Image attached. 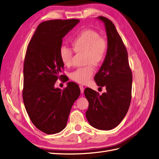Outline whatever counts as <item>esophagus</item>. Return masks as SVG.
Wrapping results in <instances>:
<instances>
[{
    "label": "esophagus",
    "instance_id": "esophagus-1",
    "mask_svg": "<svg viewBox=\"0 0 159 159\" xmlns=\"http://www.w3.org/2000/svg\"><path fill=\"white\" fill-rule=\"evenodd\" d=\"M80 91H81V93H84V86L80 85Z\"/></svg>",
    "mask_w": 159,
    "mask_h": 159
}]
</instances>
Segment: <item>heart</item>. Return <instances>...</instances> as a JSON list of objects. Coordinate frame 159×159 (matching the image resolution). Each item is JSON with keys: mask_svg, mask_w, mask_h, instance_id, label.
<instances>
[{"mask_svg": "<svg viewBox=\"0 0 159 159\" xmlns=\"http://www.w3.org/2000/svg\"><path fill=\"white\" fill-rule=\"evenodd\" d=\"M75 52L85 53V67L76 69L70 74L71 80L78 84H85L93 74L94 69L91 64L98 66L102 64L107 51V43L94 30L82 31L71 42ZM59 56L65 66L69 67L72 64L73 52L70 48L62 47L60 48Z\"/></svg>", "mask_w": 159, "mask_h": 159, "instance_id": "obj_1", "label": "heart"}]
</instances>
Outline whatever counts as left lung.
<instances>
[{
    "label": "left lung",
    "mask_w": 159,
    "mask_h": 159,
    "mask_svg": "<svg viewBox=\"0 0 159 159\" xmlns=\"http://www.w3.org/2000/svg\"><path fill=\"white\" fill-rule=\"evenodd\" d=\"M107 36V51L94 80L98 86L106 87L105 93L86 88L84 94L89 102L86 118L93 128L111 130L122 122L127 114L132 98V74L126 48L112 21L99 16Z\"/></svg>",
    "instance_id": "1"
}]
</instances>
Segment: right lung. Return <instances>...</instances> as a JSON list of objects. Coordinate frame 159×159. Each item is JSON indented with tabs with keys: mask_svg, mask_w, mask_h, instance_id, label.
<instances>
[{
	"mask_svg": "<svg viewBox=\"0 0 159 159\" xmlns=\"http://www.w3.org/2000/svg\"><path fill=\"white\" fill-rule=\"evenodd\" d=\"M80 22L79 20H54L38 25L27 46L24 65L23 100L35 126L47 134L63 130L80 87L68 82L62 91L54 87L61 79L64 64L59 56L62 38Z\"/></svg>",
	"mask_w": 159,
	"mask_h": 159,
	"instance_id": "right-lung-1",
	"label": "right lung"
}]
</instances>
